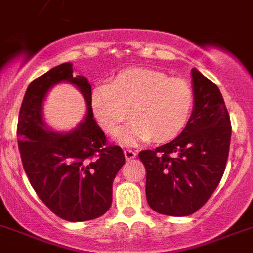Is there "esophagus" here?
Wrapping results in <instances>:
<instances>
[{"mask_svg":"<svg viewBox=\"0 0 253 253\" xmlns=\"http://www.w3.org/2000/svg\"><path fill=\"white\" fill-rule=\"evenodd\" d=\"M124 155H125V159L131 160V159H134L135 155H137V152L133 151V150H130V149H125L124 150Z\"/></svg>","mask_w":253,"mask_h":253,"instance_id":"1","label":"esophagus"}]
</instances>
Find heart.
Returning <instances> with one entry per match:
<instances>
[{"label":"heart","mask_w":253,"mask_h":253,"mask_svg":"<svg viewBox=\"0 0 253 253\" xmlns=\"http://www.w3.org/2000/svg\"><path fill=\"white\" fill-rule=\"evenodd\" d=\"M195 95L183 79L149 68L119 72L108 84L98 85L90 95L93 114L107 134H115L130 116L134 120L119 131L123 145L154 139L172 141L186 128Z\"/></svg>","instance_id":"1"}]
</instances>
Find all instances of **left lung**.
I'll return each mask as SVG.
<instances>
[{
	"label": "left lung",
	"mask_w": 253,
	"mask_h": 253,
	"mask_svg": "<svg viewBox=\"0 0 253 253\" xmlns=\"http://www.w3.org/2000/svg\"><path fill=\"white\" fill-rule=\"evenodd\" d=\"M193 114L172 142L143 150L146 198L158 213L189 216L203 207L218 186L231 138L230 116L220 89L193 68Z\"/></svg>",
	"instance_id": "8db88e82"
}]
</instances>
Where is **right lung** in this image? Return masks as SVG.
<instances>
[{"label": "right lung", "mask_w": 253, "mask_h": 253, "mask_svg": "<svg viewBox=\"0 0 253 253\" xmlns=\"http://www.w3.org/2000/svg\"><path fill=\"white\" fill-rule=\"evenodd\" d=\"M72 64L54 67L29 84L18 119V146L23 168L39 198L53 213L71 221L101 217L112 203V182L125 163L122 147L108 145L94 120L91 86L74 76ZM68 81L87 101V118L68 133L50 131L42 119V102L50 87Z\"/></svg>", "instance_id": "1"}]
</instances>
